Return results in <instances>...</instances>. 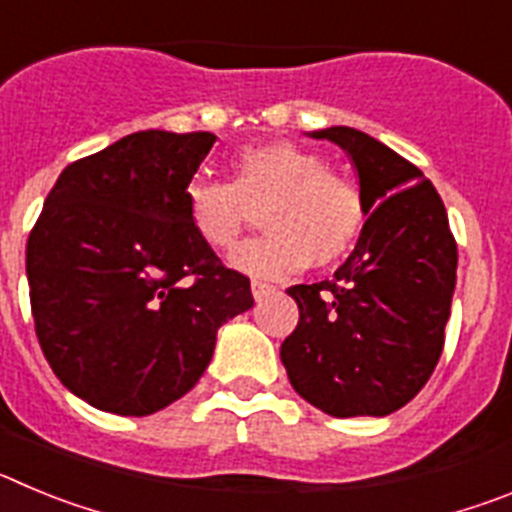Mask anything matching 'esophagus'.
Masks as SVG:
<instances>
[{"instance_id": "1", "label": "esophagus", "mask_w": 512, "mask_h": 512, "mask_svg": "<svg viewBox=\"0 0 512 512\" xmlns=\"http://www.w3.org/2000/svg\"><path fill=\"white\" fill-rule=\"evenodd\" d=\"M251 292H253V300H264L266 295H271V292H274V284H266V282H261V279H253Z\"/></svg>"}]
</instances>
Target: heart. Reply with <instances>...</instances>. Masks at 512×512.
I'll return each instance as SVG.
<instances>
[{"label": "heart", "instance_id": "b5f03b06", "mask_svg": "<svg viewBox=\"0 0 512 512\" xmlns=\"http://www.w3.org/2000/svg\"><path fill=\"white\" fill-rule=\"evenodd\" d=\"M184 202L194 235L212 251H230L264 210L269 233L233 253L238 269L259 277L338 264L354 251L366 223L359 184L292 143L243 148L230 158V184L194 179Z\"/></svg>", "mask_w": 512, "mask_h": 512}]
</instances>
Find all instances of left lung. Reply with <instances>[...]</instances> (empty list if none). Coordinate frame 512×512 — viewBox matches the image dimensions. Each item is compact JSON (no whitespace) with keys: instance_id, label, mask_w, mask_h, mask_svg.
Returning <instances> with one entry per match:
<instances>
[{"instance_id":"8db88e82","label":"left lung","mask_w":512,"mask_h":512,"mask_svg":"<svg viewBox=\"0 0 512 512\" xmlns=\"http://www.w3.org/2000/svg\"><path fill=\"white\" fill-rule=\"evenodd\" d=\"M354 158L369 217L333 279L295 284L297 328L282 364L310 405L336 418L390 415L425 387L443 351L456 241L441 194L408 158L354 128H328Z\"/></svg>"}]
</instances>
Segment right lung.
<instances>
[{"label":"right lung","instance_id":"obj_1","mask_svg":"<svg viewBox=\"0 0 512 512\" xmlns=\"http://www.w3.org/2000/svg\"><path fill=\"white\" fill-rule=\"evenodd\" d=\"M212 133L140 130L61 171L27 238L35 336L76 397L151 415L192 390L217 328L253 305L187 220Z\"/></svg>","mask_w":512,"mask_h":512}]
</instances>
